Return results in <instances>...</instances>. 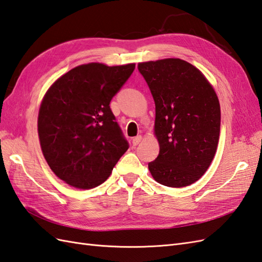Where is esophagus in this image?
<instances>
[{"mask_svg":"<svg viewBox=\"0 0 262 262\" xmlns=\"http://www.w3.org/2000/svg\"><path fill=\"white\" fill-rule=\"evenodd\" d=\"M142 138H143V137H142L141 135H138V136H136V137H134V138H133V141H132V142H133V145H134V146L138 145L139 143L142 142Z\"/></svg>","mask_w":262,"mask_h":262,"instance_id":"34e87169","label":"esophagus"}]
</instances>
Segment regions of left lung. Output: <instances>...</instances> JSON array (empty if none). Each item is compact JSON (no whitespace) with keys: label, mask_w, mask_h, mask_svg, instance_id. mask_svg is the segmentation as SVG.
I'll return each instance as SVG.
<instances>
[{"label":"left lung","mask_w":262,"mask_h":262,"mask_svg":"<svg viewBox=\"0 0 262 262\" xmlns=\"http://www.w3.org/2000/svg\"><path fill=\"white\" fill-rule=\"evenodd\" d=\"M138 70L155 101L157 159L153 179L169 187L193 184L216 153L221 111L214 88L196 67L179 58L139 62Z\"/></svg>","instance_id":"obj_1"}]
</instances>
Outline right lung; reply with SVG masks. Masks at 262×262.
Listing matches in <instances>:
<instances>
[{
    "label": "right lung",
    "mask_w": 262,
    "mask_h": 262,
    "mask_svg": "<svg viewBox=\"0 0 262 262\" xmlns=\"http://www.w3.org/2000/svg\"><path fill=\"white\" fill-rule=\"evenodd\" d=\"M134 69L135 63L78 66L58 78L42 98V154L70 186L88 190L100 185L128 149L109 103Z\"/></svg>",
    "instance_id": "obj_1"
}]
</instances>
